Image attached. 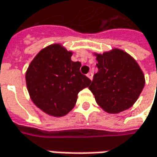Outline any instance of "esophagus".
Instances as JSON below:
<instances>
[{"label": "esophagus", "mask_w": 157, "mask_h": 157, "mask_svg": "<svg viewBox=\"0 0 157 157\" xmlns=\"http://www.w3.org/2000/svg\"><path fill=\"white\" fill-rule=\"evenodd\" d=\"M87 76H88L89 78L90 79V80H92V78H93V73H92V72H90V73H88Z\"/></svg>", "instance_id": "34e87169"}]
</instances>
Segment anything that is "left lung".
<instances>
[{"label":"left lung","mask_w":157,"mask_h":157,"mask_svg":"<svg viewBox=\"0 0 157 157\" xmlns=\"http://www.w3.org/2000/svg\"><path fill=\"white\" fill-rule=\"evenodd\" d=\"M97 55L98 71L89 87L104 111L119 113L129 109L145 85L143 72L126 52L113 49Z\"/></svg>","instance_id":"left-lung-1"}]
</instances>
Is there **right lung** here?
Wrapping results in <instances>:
<instances>
[{
  "label": "right lung",
  "instance_id": "add662e5",
  "mask_svg": "<svg viewBox=\"0 0 157 157\" xmlns=\"http://www.w3.org/2000/svg\"><path fill=\"white\" fill-rule=\"evenodd\" d=\"M72 52L59 44L38 52L29 66L25 79L32 102L44 113L61 117L75 105L77 95L91 81L80 72L81 62L72 61Z\"/></svg>",
  "mask_w": 157,
  "mask_h": 157
}]
</instances>
